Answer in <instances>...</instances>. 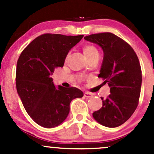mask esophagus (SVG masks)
Wrapping results in <instances>:
<instances>
[{"label": "esophagus", "instance_id": "obj_1", "mask_svg": "<svg viewBox=\"0 0 154 154\" xmlns=\"http://www.w3.org/2000/svg\"><path fill=\"white\" fill-rule=\"evenodd\" d=\"M84 96L86 97H87V98H88V97H92V94H91V93H88V92H87V91H86V92L84 93Z\"/></svg>", "mask_w": 154, "mask_h": 154}]
</instances>
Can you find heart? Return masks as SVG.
Segmentation results:
<instances>
[{
	"label": "heart",
	"mask_w": 154,
	"mask_h": 154,
	"mask_svg": "<svg viewBox=\"0 0 154 154\" xmlns=\"http://www.w3.org/2000/svg\"><path fill=\"white\" fill-rule=\"evenodd\" d=\"M83 51L87 60L89 59L90 57L96 55V54H98V51H97V48L94 47V46L91 45H85L84 47L83 48Z\"/></svg>",
	"instance_id": "heart-1"
}]
</instances>
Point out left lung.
<instances>
[{
	"label": "left lung",
	"mask_w": 154,
	"mask_h": 154,
	"mask_svg": "<svg viewBox=\"0 0 154 154\" xmlns=\"http://www.w3.org/2000/svg\"><path fill=\"white\" fill-rule=\"evenodd\" d=\"M86 41L97 45L103 51L98 77L110 88L102 107L93 112L94 120L107 127H117L127 122L139 103L142 70L137 55L125 41L111 32L91 34Z\"/></svg>",
	"instance_id": "8db88e82"
}]
</instances>
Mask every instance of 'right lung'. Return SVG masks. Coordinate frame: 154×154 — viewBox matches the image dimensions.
Instances as JSON below:
<instances>
[{
	"mask_svg": "<svg viewBox=\"0 0 154 154\" xmlns=\"http://www.w3.org/2000/svg\"><path fill=\"white\" fill-rule=\"evenodd\" d=\"M83 37L43 34L31 42L18 58L17 92L29 117L42 127L61 125L68 117L71 100L83 96L75 87L55 86L51 77L56 68L63 67L69 51Z\"/></svg>",
	"mask_w": 154,
	"mask_h": 154,
	"instance_id": "add662e5",
	"label": "right lung"
}]
</instances>
